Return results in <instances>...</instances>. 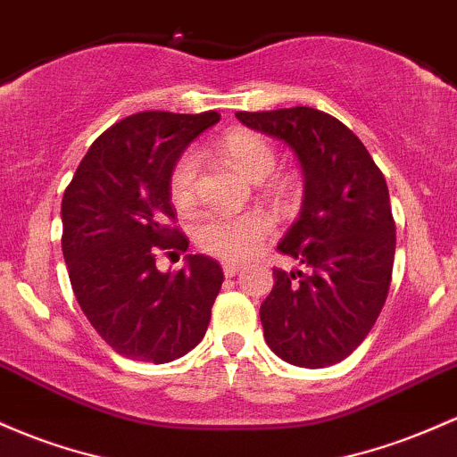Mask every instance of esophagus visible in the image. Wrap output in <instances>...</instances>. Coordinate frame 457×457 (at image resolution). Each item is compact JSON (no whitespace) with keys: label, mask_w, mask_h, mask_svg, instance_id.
Returning <instances> with one entry per match:
<instances>
[{"label":"esophagus","mask_w":457,"mask_h":457,"mask_svg":"<svg viewBox=\"0 0 457 457\" xmlns=\"http://www.w3.org/2000/svg\"><path fill=\"white\" fill-rule=\"evenodd\" d=\"M240 269H243V264H240V262H223L225 278H234V275H237Z\"/></svg>","instance_id":"esophagus-1"}]
</instances>
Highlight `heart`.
<instances>
[{
	"mask_svg": "<svg viewBox=\"0 0 457 457\" xmlns=\"http://www.w3.org/2000/svg\"><path fill=\"white\" fill-rule=\"evenodd\" d=\"M220 154L252 182H262L275 171L278 155L273 147L258 134L238 132L228 134L220 140ZM197 155L187 152L173 162L169 173V193L175 205L188 208L197 195ZM270 234V220L262 214H208L195 228V240L204 252L225 260H243L252 255Z\"/></svg>",
	"mask_w": 457,
	"mask_h": 457,
	"instance_id": "b5f03b06",
	"label": "heart"
}]
</instances>
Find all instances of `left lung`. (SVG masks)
<instances>
[{
  "instance_id": "left-lung-1",
  "label": "left lung",
  "mask_w": 457,
  "mask_h": 457,
  "mask_svg": "<svg viewBox=\"0 0 457 457\" xmlns=\"http://www.w3.org/2000/svg\"><path fill=\"white\" fill-rule=\"evenodd\" d=\"M237 119L288 145L303 175L302 210L278 245L302 269H273L264 340L295 367H332L367 338L388 297L397 238L386 179L362 140L320 110Z\"/></svg>"
}]
</instances>
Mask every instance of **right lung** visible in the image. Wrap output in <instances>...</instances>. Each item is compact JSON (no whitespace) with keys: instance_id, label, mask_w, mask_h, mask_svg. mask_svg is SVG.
Instances as JSON below:
<instances>
[{"instance_id":"add662e5","label":"right lung","mask_w":457,"mask_h":457,"mask_svg":"<svg viewBox=\"0 0 457 457\" xmlns=\"http://www.w3.org/2000/svg\"><path fill=\"white\" fill-rule=\"evenodd\" d=\"M220 114L138 112L106 129L62 197V253L75 299L119 355L164 364L202 343L223 269L188 253L178 273L155 269L162 249L187 252L171 228L169 173Z\"/></svg>"}]
</instances>
